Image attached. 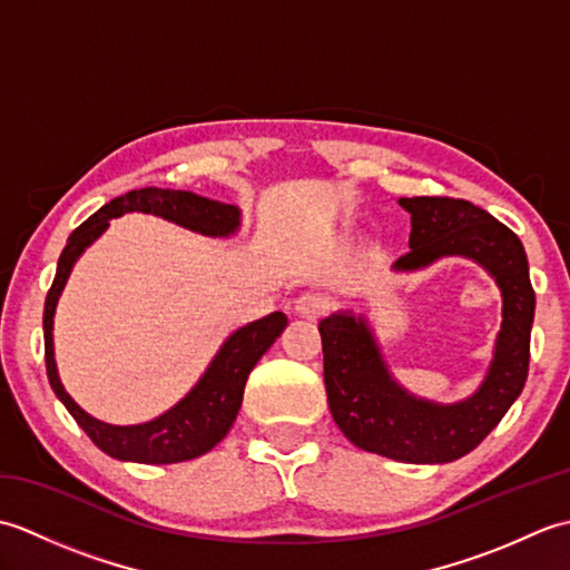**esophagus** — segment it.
Masks as SVG:
<instances>
[{"mask_svg": "<svg viewBox=\"0 0 570 570\" xmlns=\"http://www.w3.org/2000/svg\"><path fill=\"white\" fill-rule=\"evenodd\" d=\"M328 296L318 292H306L296 298V313L301 318H321L323 313L328 311Z\"/></svg>", "mask_w": 570, "mask_h": 570, "instance_id": "esophagus-1", "label": "esophagus"}]
</instances>
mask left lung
Listing matches in <instances>:
<instances>
[{"label": "left lung", "instance_id": "1", "mask_svg": "<svg viewBox=\"0 0 570 570\" xmlns=\"http://www.w3.org/2000/svg\"><path fill=\"white\" fill-rule=\"evenodd\" d=\"M399 203L411 213V252L396 269L463 254L498 278L504 321L490 372L468 402H421L394 384L362 318L341 313L318 323L325 392L335 423L362 451L402 463H451L478 448L522 394L537 298L522 242L498 217L463 198L416 196Z\"/></svg>", "mask_w": 570, "mask_h": 570}]
</instances>
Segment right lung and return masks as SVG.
<instances>
[{"label": "right lung", "mask_w": 570, "mask_h": 570, "mask_svg": "<svg viewBox=\"0 0 570 570\" xmlns=\"http://www.w3.org/2000/svg\"><path fill=\"white\" fill-rule=\"evenodd\" d=\"M131 210L161 215L166 220L196 229V233L203 235H229L239 225V210L235 205L200 198L188 190L139 188L102 205L78 229H72L68 245L58 259L53 286L48 288L43 306L46 374L56 396L63 402L70 416L78 421V426L90 435V441L102 453L117 460H131V463L147 465L184 463V460L208 453L210 448L225 439V433L233 426L242 406V394H245L249 372L266 350L272 347L278 333L286 328V316L282 311H276L259 321L247 323L245 328L229 335L220 347V353L210 362V367L205 370L200 382L159 419L139 423V426H110V423H102L90 414H85L66 394L63 384L58 380L53 360V313L72 264H76L85 247L92 245L105 233L112 217Z\"/></svg>", "instance_id": "obj_1"}]
</instances>
